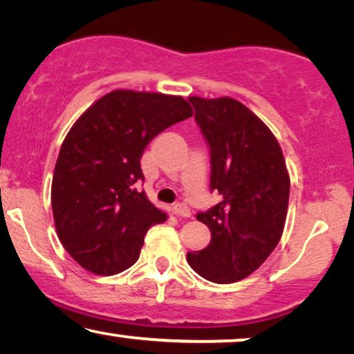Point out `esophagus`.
<instances>
[{"label": "esophagus", "instance_id": "obj_1", "mask_svg": "<svg viewBox=\"0 0 354 354\" xmlns=\"http://www.w3.org/2000/svg\"><path fill=\"white\" fill-rule=\"evenodd\" d=\"M173 213L179 216V218H191V209H189L184 203H176L175 207H173Z\"/></svg>", "mask_w": 354, "mask_h": 354}]
</instances>
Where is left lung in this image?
<instances>
[{"label":"left lung","mask_w":354,"mask_h":354,"mask_svg":"<svg viewBox=\"0 0 354 354\" xmlns=\"http://www.w3.org/2000/svg\"><path fill=\"white\" fill-rule=\"evenodd\" d=\"M209 146L211 191L223 200L197 214L211 232L207 248L187 262L213 283H235L257 270L283 235L289 173L270 129L230 97H189Z\"/></svg>","instance_id":"obj_1"}]
</instances>
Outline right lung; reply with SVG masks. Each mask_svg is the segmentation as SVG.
Returning <instances> with one entry per match:
<instances>
[{
    "instance_id": "right-lung-1",
    "label": "right lung",
    "mask_w": 354,
    "mask_h": 354,
    "mask_svg": "<svg viewBox=\"0 0 354 354\" xmlns=\"http://www.w3.org/2000/svg\"><path fill=\"white\" fill-rule=\"evenodd\" d=\"M183 97L113 91L98 98L63 140L52 178L57 235L68 254L95 275H115L138 261L145 235L167 213L136 181L149 141L191 118Z\"/></svg>"
}]
</instances>
